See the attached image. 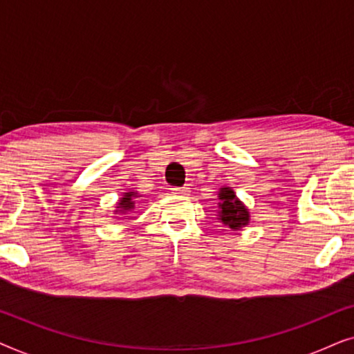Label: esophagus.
Instances as JSON below:
<instances>
[{"instance_id": "1", "label": "esophagus", "mask_w": 354, "mask_h": 354, "mask_svg": "<svg viewBox=\"0 0 354 354\" xmlns=\"http://www.w3.org/2000/svg\"><path fill=\"white\" fill-rule=\"evenodd\" d=\"M172 193H176V195H188V193H190V188H188V187H176V188H172Z\"/></svg>"}]
</instances>
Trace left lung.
Listing matches in <instances>:
<instances>
[{"instance_id": "obj_1", "label": "left lung", "mask_w": 354, "mask_h": 354, "mask_svg": "<svg viewBox=\"0 0 354 354\" xmlns=\"http://www.w3.org/2000/svg\"><path fill=\"white\" fill-rule=\"evenodd\" d=\"M219 200H221L219 217L225 225H229L230 229L234 230H239L240 227L248 224L250 221L248 209H246V207L239 201V198L235 196V193L232 188L229 187L221 188Z\"/></svg>"}]
</instances>
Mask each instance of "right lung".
Returning a JSON list of instances; mask_svg holds the SVG:
<instances>
[{
  "mask_svg": "<svg viewBox=\"0 0 354 354\" xmlns=\"http://www.w3.org/2000/svg\"><path fill=\"white\" fill-rule=\"evenodd\" d=\"M135 196H138L135 192L125 193L124 198H122V200H120L119 206H118V207H120V211H129V209H132V207H133V198H135Z\"/></svg>",
  "mask_w": 354,
  "mask_h": 354,
  "instance_id": "1",
  "label": "right lung"
}]
</instances>
